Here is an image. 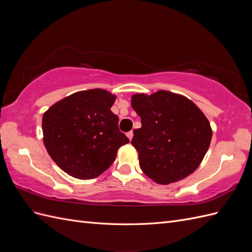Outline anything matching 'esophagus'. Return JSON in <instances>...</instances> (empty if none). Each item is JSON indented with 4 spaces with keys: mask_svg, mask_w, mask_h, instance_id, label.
<instances>
[{
    "mask_svg": "<svg viewBox=\"0 0 252 252\" xmlns=\"http://www.w3.org/2000/svg\"><path fill=\"white\" fill-rule=\"evenodd\" d=\"M127 136H128V139L129 140H132V138H133V131H129V132H127Z\"/></svg>",
    "mask_w": 252,
    "mask_h": 252,
    "instance_id": "34e87169",
    "label": "esophagus"
}]
</instances>
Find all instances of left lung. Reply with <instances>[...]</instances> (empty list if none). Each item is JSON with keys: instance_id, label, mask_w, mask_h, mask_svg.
<instances>
[{"instance_id": "obj_1", "label": "left lung", "mask_w": 252, "mask_h": 252, "mask_svg": "<svg viewBox=\"0 0 252 252\" xmlns=\"http://www.w3.org/2000/svg\"><path fill=\"white\" fill-rule=\"evenodd\" d=\"M142 127L133 130L132 146L143 172L167 185L191 174L207 152L212 130L197 106L184 95L158 90L131 96Z\"/></svg>"}]
</instances>
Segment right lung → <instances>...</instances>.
Segmentation results:
<instances>
[{"label":"right lung","instance_id":"right-lung-1","mask_svg":"<svg viewBox=\"0 0 252 252\" xmlns=\"http://www.w3.org/2000/svg\"><path fill=\"white\" fill-rule=\"evenodd\" d=\"M117 96L95 88L79 91L53 104L42 120L43 141L61 169L80 180L107 170L118 149L129 143L110 108Z\"/></svg>","mask_w":252,"mask_h":252}]
</instances>
